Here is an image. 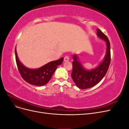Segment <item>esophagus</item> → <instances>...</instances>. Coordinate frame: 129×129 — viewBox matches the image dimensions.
<instances>
[{
  "label": "esophagus",
  "mask_w": 129,
  "mask_h": 129,
  "mask_svg": "<svg viewBox=\"0 0 129 129\" xmlns=\"http://www.w3.org/2000/svg\"><path fill=\"white\" fill-rule=\"evenodd\" d=\"M69 60V56L68 55H66L64 57V61L67 62Z\"/></svg>",
  "instance_id": "obj_1"
}]
</instances>
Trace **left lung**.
<instances>
[{"mask_svg": "<svg viewBox=\"0 0 129 129\" xmlns=\"http://www.w3.org/2000/svg\"><path fill=\"white\" fill-rule=\"evenodd\" d=\"M97 36L106 42V52L103 60L95 68L90 70L84 68L77 54L73 55V71L71 76L76 86L81 89L93 87L103 79L110 63V44L108 38L99 29Z\"/></svg>", "mask_w": 129, "mask_h": 129, "instance_id": "obj_1", "label": "left lung"}]
</instances>
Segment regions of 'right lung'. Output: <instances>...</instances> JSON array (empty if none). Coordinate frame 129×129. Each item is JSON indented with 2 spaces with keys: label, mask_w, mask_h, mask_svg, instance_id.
I'll use <instances>...</instances> for the list:
<instances>
[{
  "label": "right lung",
  "mask_w": 129,
  "mask_h": 129,
  "mask_svg": "<svg viewBox=\"0 0 129 129\" xmlns=\"http://www.w3.org/2000/svg\"><path fill=\"white\" fill-rule=\"evenodd\" d=\"M15 54L17 67L22 79L27 83L37 86H42L47 83L58 66L63 61V57H61L57 60L49 62L39 68L30 69L25 67L19 60L16 47Z\"/></svg>",
  "instance_id": "right-lung-1"
}]
</instances>
